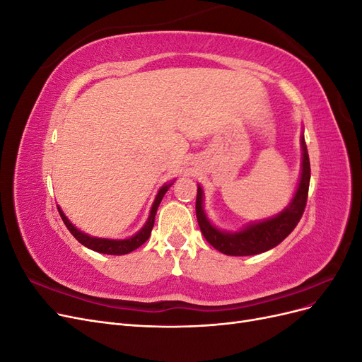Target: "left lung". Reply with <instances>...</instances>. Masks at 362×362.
Masks as SVG:
<instances>
[{"mask_svg":"<svg viewBox=\"0 0 362 362\" xmlns=\"http://www.w3.org/2000/svg\"><path fill=\"white\" fill-rule=\"evenodd\" d=\"M302 145V172L299 178L298 190H296L291 202L286 210H282L275 217L266 218L262 222H255L240 229L237 233H226L217 229L204 211V192L201 185H198V196H196V217L204 234L205 240L214 249L222 252L225 255L233 257H247L257 255L261 252H266L272 247L278 246L286 238L296 225L299 223L300 217L305 211L306 198H308L311 168L308 149L305 145V139H300Z\"/></svg>","mask_w":362,"mask_h":362,"instance_id":"obj_1","label":"left lung"}]
</instances>
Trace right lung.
<instances>
[{"label":"right lung","mask_w":362,"mask_h":362,"mask_svg":"<svg viewBox=\"0 0 362 362\" xmlns=\"http://www.w3.org/2000/svg\"><path fill=\"white\" fill-rule=\"evenodd\" d=\"M172 184H173V182L164 184L163 187L158 190V193H157V196H156V201H154V204H152V206H151L149 217H148L146 223L144 225V228H141L140 231H139L137 234H134L133 237L124 238V240L98 238V237L87 235V234L81 233L80 229H76V228L68 221V217L64 216V213L62 211L60 206H57V208H59V213H60V216H62L63 223L66 225V228L69 229L71 234H72L76 240H78V242H80L83 246L89 247V249H92V250H95V252H100V254H107V255H125V254H129V252L136 250L137 247H140V246L144 245V243L146 242V240L149 238L152 228H154L157 208H158V205H160V202H161V199H163V196L166 194V192L169 190V187H170Z\"/></svg>","instance_id":"add662e5"}]
</instances>
